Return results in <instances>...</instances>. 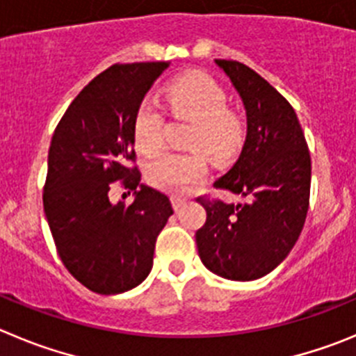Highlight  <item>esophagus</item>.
<instances>
[{
    "instance_id": "obj_1",
    "label": "esophagus",
    "mask_w": 356,
    "mask_h": 356,
    "mask_svg": "<svg viewBox=\"0 0 356 356\" xmlns=\"http://www.w3.org/2000/svg\"><path fill=\"white\" fill-rule=\"evenodd\" d=\"M170 202H172V207H174V211H181L182 205L186 204L184 198H181V197H172Z\"/></svg>"
}]
</instances>
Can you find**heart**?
<instances>
[{
  "label": "heart",
  "mask_w": 356,
  "mask_h": 356,
  "mask_svg": "<svg viewBox=\"0 0 356 356\" xmlns=\"http://www.w3.org/2000/svg\"><path fill=\"white\" fill-rule=\"evenodd\" d=\"M165 103L177 118L193 119L188 145L200 151L163 152L145 167V179L152 188L170 195H182L207 174L202 151L214 159H227L245 140V121L228 107L230 96L216 79L202 72L181 75L165 88ZM165 118L158 103L142 99L133 115V144L142 154H152L163 144Z\"/></svg>",
  "instance_id": "obj_1"
}]
</instances>
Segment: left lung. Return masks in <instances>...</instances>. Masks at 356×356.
Returning a JSON list of instances; mask_svg holds the SVG:
<instances>
[{
	"mask_svg": "<svg viewBox=\"0 0 356 356\" xmlns=\"http://www.w3.org/2000/svg\"><path fill=\"white\" fill-rule=\"evenodd\" d=\"M241 95L248 135L234 167L214 182L249 197L225 204L198 197L207 212L197 232L200 260L219 277L253 281L290 254L305 223L311 193V156L293 107L254 70L216 59Z\"/></svg>",
	"mask_w": 356,
	"mask_h": 356,
	"instance_id": "8db88e82",
	"label": "left lung"
}]
</instances>
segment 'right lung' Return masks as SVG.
I'll list each match as a JSON object with an SVG mask.
<instances>
[{
    "mask_svg": "<svg viewBox=\"0 0 356 356\" xmlns=\"http://www.w3.org/2000/svg\"><path fill=\"white\" fill-rule=\"evenodd\" d=\"M168 63L112 65L70 103L52 135L43 211L70 274L95 293L138 286L152 268L159 232L174 214L167 195L140 184L133 115ZM136 191L133 204L114 206L110 184Z\"/></svg>",
    "mask_w": 356,
    "mask_h": 356,
    "instance_id": "1",
    "label": "right lung"
}]
</instances>
